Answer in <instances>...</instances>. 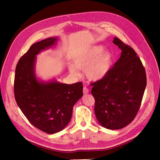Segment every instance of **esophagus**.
<instances>
[{"label": "esophagus", "instance_id": "esophagus-1", "mask_svg": "<svg viewBox=\"0 0 160 160\" xmlns=\"http://www.w3.org/2000/svg\"><path fill=\"white\" fill-rule=\"evenodd\" d=\"M83 93L84 94H87V93H89V89L86 88V87H84L83 88Z\"/></svg>", "mask_w": 160, "mask_h": 160}]
</instances>
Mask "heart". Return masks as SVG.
Returning a JSON list of instances; mask_svg holds the SVG:
<instances>
[{"label": "heart", "instance_id": "obj_1", "mask_svg": "<svg viewBox=\"0 0 160 160\" xmlns=\"http://www.w3.org/2000/svg\"><path fill=\"white\" fill-rule=\"evenodd\" d=\"M104 51L101 45L95 46L82 51L75 59V65L70 67L72 73L78 75L76 67L84 70L88 78L99 81L108 73L113 63V56L109 51Z\"/></svg>", "mask_w": 160, "mask_h": 160}]
</instances>
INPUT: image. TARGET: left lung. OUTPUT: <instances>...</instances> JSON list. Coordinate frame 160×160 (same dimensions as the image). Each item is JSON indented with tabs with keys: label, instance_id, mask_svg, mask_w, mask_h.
Returning a JSON list of instances; mask_svg holds the SVG:
<instances>
[{
	"label": "left lung",
	"instance_id": "obj_1",
	"mask_svg": "<svg viewBox=\"0 0 160 160\" xmlns=\"http://www.w3.org/2000/svg\"><path fill=\"white\" fill-rule=\"evenodd\" d=\"M113 42L122 51L119 60L102 79L91 83L95 114L109 129L127 126L136 116L147 84L146 70L132 47L115 37Z\"/></svg>",
	"mask_w": 160,
	"mask_h": 160
}]
</instances>
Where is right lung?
<instances>
[{"instance_id":"right-lung-1","label":"right lung","mask_w":160,"mask_h":160,"mask_svg":"<svg viewBox=\"0 0 160 160\" xmlns=\"http://www.w3.org/2000/svg\"><path fill=\"white\" fill-rule=\"evenodd\" d=\"M57 40L56 37L47 38L32 45L18 62L14 81V98L19 108L32 125L49 134L59 132L68 125L72 108L83 96L81 82L67 85L37 79L36 55Z\"/></svg>"}]
</instances>
